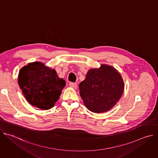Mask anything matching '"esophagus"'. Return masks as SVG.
<instances>
[{
    "label": "esophagus",
    "mask_w": 158,
    "mask_h": 158,
    "mask_svg": "<svg viewBox=\"0 0 158 158\" xmlns=\"http://www.w3.org/2000/svg\"><path fill=\"white\" fill-rule=\"evenodd\" d=\"M69 86L73 89H76L77 87V85L76 83H74V82H69Z\"/></svg>",
    "instance_id": "obj_1"
}]
</instances>
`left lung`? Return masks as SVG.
I'll return each mask as SVG.
<instances>
[{
    "label": "left lung",
    "mask_w": 158,
    "mask_h": 158,
    "mask_svg": "<svg viewBox=\"0 0 158 158\" xmlns=\"http://www.w3.org/2000/svg\"><path fill=\"white\" fill-rule=\"evenodd\" d=\"M79 88L85 107L93 112L101 113L116 105L123 94L124 84L115 68L102 64L98 69L88 71Z\"/></svg>",
    "instance_id": "8db88e82"
}]
</instances>
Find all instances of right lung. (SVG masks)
Instances as JSON below:
<instances>
[{"instance_id": "obj_1", "label": "right lung", "mask_w": 158, "mask_h": 158, "mask_svg": "<svg viewBox=\"0 0 158 158\" xmlns=\"http://www.w3.org/2000/svg\"><path fill=\"white\" fill-rule=\"evenodd\" d=\"M18 84L29 104L42 110L52 108L59 99L65 81L54 69L42 62L29 63L20 70Z\"/></svg>"}]
</instances>
